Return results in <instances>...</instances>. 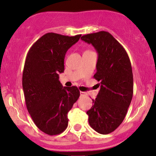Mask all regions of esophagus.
<instances>
[{
	"instance_id": "1",
	"label": "esophagus",
	"mask_w": 156,
	"mask_h": 156,
	"mask_svg": "<svg viewBox=\"0 0 156 156\" xmlns=\"http://www.w3.org/2000/svg\"><path fill=\"white\" fill-rule=\"evenodd\" d=\"M80 97H85L87 95V94L86 92H83V91H80Z\"/></svg>"
}]
</instances>
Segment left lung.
Listing matches in <instances>:
<instances>
[{
    "label": "left lung",
    "mask_w": 156,
    "mask_h": 156,
    "mask_svg": "<svg viewBox=\"0 0 156 156\" xmlns=\"http://www.w3.org/2000/svg\"><path fill=\"white\" fill-rule=\"evenodd\" d=\"M80 39L92 45L98 54L94 78L99 81L100 90L86 112L89 125L99 134H110L121 124L132 99L130 59L124 48L108 32L84 35Z\"/></svg>",
    "instance_id": "8db88e82"
}]
</instances>
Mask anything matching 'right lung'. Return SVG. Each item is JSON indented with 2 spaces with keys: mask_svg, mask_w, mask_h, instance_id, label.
<instances>
[{
  "mask_svg": "<svg viewBox=\"0 0 156 156\" xmlns=\"http://www.w3.org/2000/svg\"><path fill=\"white\" fill-rule=\"evenodd\" d=\"M80 36L46 33L27 54L22 75L26 106L37 128L48 135L59 134L66 129L67 112L80 96L76 86L63 87L59 73L65 70L67 51Z\"/></svg>",
  "mask_w": 156,
  "mask_h": 156,
  "instance_id": "1",
  "label": "right lung"
}]
</instances>
